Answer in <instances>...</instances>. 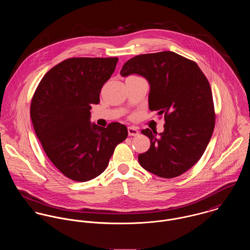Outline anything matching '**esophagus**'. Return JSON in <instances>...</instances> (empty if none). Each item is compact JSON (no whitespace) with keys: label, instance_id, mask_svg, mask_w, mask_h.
I'll return each instance as SVG.
<instances>
[{"label":"esophagus","instance_id":"34e87169","mask_svg":"<svg viewBox=\"0 0 250 250\" xmlns=\"http://www.w3.org/2000/svg\"><path fill=\"white\" fill-rule=\"evenodd\" d=\"M128 134H129V136L135 137V136L139 135V131L135 127H128Z\"/></svg>","mask_w":250,"mask_h":250}]
</instances>
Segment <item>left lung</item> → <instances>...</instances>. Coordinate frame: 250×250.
Instances as JSON below:
<instances>
[{"label":"left lung","instance_id":"8db88e82","mask_svg":"<svg viewBox=\"0 0 250 250\" xmlns=\"http://www.w3.org/2000/svg\"><path fill=\"white\" fill-rule=\"evenodd\" d=\"M120 74L144 77L150 84L149 109L165 116L163 133L142 131L151 144L139 155L140 165L162 178L183 174L202 157L214 132V102L206 76L194 62L170 51L136 56Z\"/></svg>","mask_w":250,"mask_h":250}]
</instances>
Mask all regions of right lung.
Here are the masks:
<instances>
[{"instance_id":"obj_1","label":"right lung","mask_w":250,"mask_h":250,"mask_svg":"<svg viewBox=\"0 0 250 250\" xmlns=\"http://www.w3.org/2000/svg\"><path fill=\"white\" fill-rule=\"evenodd\" d=\"M117 58H71L47 72L36 87L31 118L36 137L53 165L67 178L86 182L100 175L127 127L91 124L92 104L100 102L104 83Z\"/></svg>"}]
</instances>
